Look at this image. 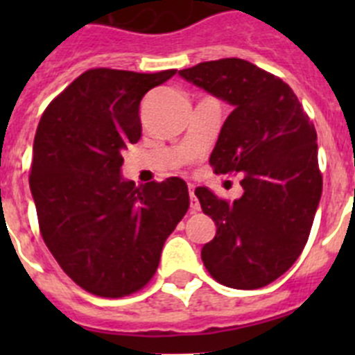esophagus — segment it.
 Masks as SVG:
<instances>
[{"instance_id":"esophagus-1","label":"esophagus","mask_w":355,"mask_h":355,"mask_svg":"<svg viewBox=\"0 0 355 355\" xmlns=\"http://www.w3.org/2000/svg\"><path fill=\"white\" fill-rule=\"evenodd\" d=\"M190 209H192L193 213L199 211V209H200V202H199V199H197V196H196V188H193V184L190 187Z\"/></svg>"}]
</instances>
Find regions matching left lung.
I'll list each match as a JSON object with an SVG mask.
<instances>
[{
	"label": "left lung",
	"instance_id": "8db88e82",
	"mask_svg": "<svg viewBox=\"0 0 355 355\" xmlns=\"http://www.w3.org/2000/svg\"><path fill=\"white\" fill-rule=\"evenodd\" d=\"M180 76L233 106L209 163L215 174L243 175L234 202L196 188L216 225L200 258L224 286H266L300 256L322 197L315 126L281 78L241 58L202 62Z\"/></svg>",
	"mask_w": 355,
	"mask_h": 355
}]
</instances>
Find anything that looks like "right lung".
<instances>
[{
	"instance_id": "add662e5",
	"label": "right lung",
	"mask_w": 355,
	"mask_h": 355,
	"mask_svg": "<svg viewBox=\"0 0 355 355\" xmlns=\"http://www.w3.org/2000/svg\"><path fill=\"white\" fill-rule=\"evenodd\" d=\"M174 74L90 69L40 117L30 174L40 234L62 270L97 297L142 290L190 206L180 178L135 187L121 174L122 153L142 137V97Z\"/></svg>"
}]
</instances>
